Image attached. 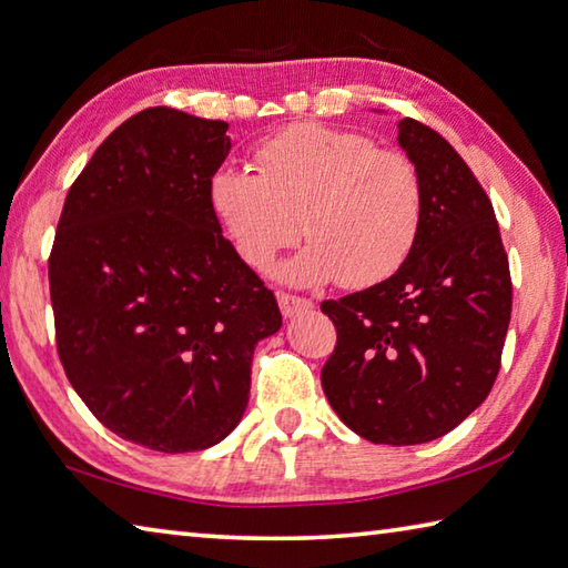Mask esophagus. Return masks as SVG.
<instances>
[{"label":"esophagus","mask_w":568,"mask_h":568,"mask_svg":"<svg viewBox=\"0 0 568 568\" xmlns=\"http://www.w3.org/2000/svg\"><path fill=\"white\" fill-rule=\"evenodd\" d=\"M276 298H280V308H282V314H284L286 318H292V316L302 314V312H308V308L314 306L312 302H308V298L292 296V294H280Z\"/></svg>","instance_id":"1"}]
</instances>
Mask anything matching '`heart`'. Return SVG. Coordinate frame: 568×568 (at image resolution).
<instances>
[{
	"label": "heart",
	"mask_w": 568,
	"mask_h": 568,
	"mask_svg": "<svg viewBox=\"0 0 568 568\" xmlns=\"http://www.w3.org/2000/svg\"><path fill=\"white\" fill-rule=\"evenodd\" d=\"M256 173L220 165L210 205L252 270H266L298 237L306 247L276 276L292 286L346 288L388 280L408 260L423 222V180L408 155L326 125H294L260 145Z\"/></svg>",
	"instance_id": "obj_1"
}]
</instances>
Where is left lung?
Wrapping results in <instances>:
<instances>
[{"instance_id": "obj_1", "label": "left lung", "mask_w": 568, "mask_h": 568, "mask_svg": "<svg viewBox=\"0 0 568 568\" xmlns=\"http://www.w3.org/2000/svg\"><path fill=\"white\" fill-rule=\"evenodd\" d=\"M423 180V222L390 280L324 302L338 331L321 371L331 408L376 445L437 440L477 410L499 373L511 280L495 210L433 128L403 118Z\"/></svg>"}]
</instances>
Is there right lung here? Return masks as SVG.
<instances>
[{"label": "right lung", "mask_w": 568, "mask_h": 568, "mask_svg": "<svg viewBox=\"0 0 568 568\" xmlns=\"http://www.w3.org/2000/svg\"><path fill=\"white\" fill-rule=\"evenodd\" d=\"M227 123L148 109L71 185L49 260L57 346L89 410L123 440L197 453L240 425L276 298L210 205Z\"/></svg>", "instance_id": "obj_1"}]
</instances>
